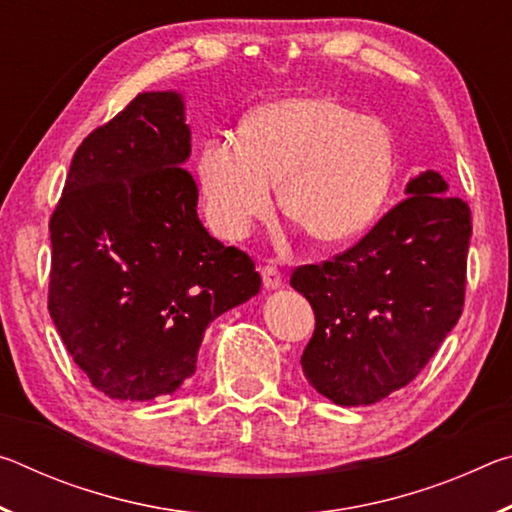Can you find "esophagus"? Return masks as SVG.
Wrapping results in <instances>:
<instances>
[{
  "instance_id": "34e87169",
  "label": "esophagus",
  "mask_w": 512,
  "mask_h": 512,
  "mask_svg": "<svg viewBox=\"0 0 512 512\" xmlns=\"http://www.w3.org/2000/svg\"><path fill=\"white\" fill-rule=\"evenodd\" d=\"M259 271H262V280H264L266 289L282 287V271H280V268L273 266V264H266V266L259 268Z\"/></svg>"
}]
</instances>
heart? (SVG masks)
<instances>
[{
	"label": "heart",
	"instance_id": "b5f03b06",
	"mask_svg": "<svg viewBox=\"0 0 512 512\" xmlns=\"http://www.w3.org/2000/svg\"><path fill=\"white\" fill-rule=\"evenodd\" d=\"M397 171L384 121L327 97H289L255 108L239 140L216 137L198 158V180L214 228L244 237L273 210L318 244H345L384 212Z\"/></svg>",
	"mask_w": 512,
	"mask_h": 512
}]
</instances>
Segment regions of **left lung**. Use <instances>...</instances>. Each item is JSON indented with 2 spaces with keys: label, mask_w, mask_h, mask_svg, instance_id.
I'll use <instances>...</instances> for the list:
<instances>
[{
  "label": "left lung",
  "mask_w": 512,
  "mask_h": 512,
  "mask_svg": "<svg viewBox=\"0 0 512 512\" xmlns=\"http://www.w3.org/2000/svg\"><path fill=\"white\" fill-rule=\"evenodd\" d=\"M438 171L345 253L293 268L316 329L300 363L309 384L341 406H368L420 375L463 314L470 205Z\"/></svg>",
  "instance_id": "obj_1"
}]
</instances>
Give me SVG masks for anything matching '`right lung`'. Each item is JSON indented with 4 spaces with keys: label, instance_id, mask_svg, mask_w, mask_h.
Returning a JSON list of instances; mask_svg holds the SVG:
<instances>
[{
    "label": "right lung",
    "instance_id": "1",
    "mask_svg": "<svg viewBox=\"0 0 512 512\" xmlns=\"http://www.w3.org/2000/svg\"><path fill=\"white\" fill-rule=\"evenodd\" d=\"M183 97L142 92L76 149L49 219V314L112 400L171 395L207 325L262 287L244 250L198 221Z\"/></svg>",
    "mask_w": 512,
    "mask_h": 512
}]
</instances>
